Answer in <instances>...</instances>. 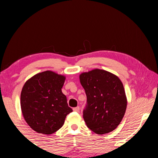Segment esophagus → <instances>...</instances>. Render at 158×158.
Here are the masks:
<instances>
[{
    "label": "esophagus",
    "mask_w": 158,
    "mask_h": 158,
    "mask_svg": "<svg viewBox=\"0 0 158 158\" xmlns=\"http://www.w3.org/2000/svg\"><path fill=\"white\" fill-rule=\"evenodd\" d=\"M79 110H80L79 106H77V107H74V108H73V111H74L79 112Z\"/></svg>",
    "instance_id": "esophagus-1"
}]
</instances>
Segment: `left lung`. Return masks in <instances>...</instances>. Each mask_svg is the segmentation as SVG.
<instances>
[{"label":"left lung","instance_id":"8db88e82","mask_svg":"<svg viewBox=\"0 0 158 158\" xmlns=\"http://www.w3.org/2000/svg\"><path fill=\"white\" fill-rule=\"evenodd\" d=\"M87 97L83 117L87 127L98 135L114 130L121 122L127 107L123 85L115 74L95 69L79 76Z\"/></svg>","mask_w":158,"mask_h":158}]
</instances>
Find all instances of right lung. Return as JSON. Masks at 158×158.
I'll return each instance as SVG.
<instances>
[{"instance_id": "add662e5", "label": "right lung", "mask_w": 158, "mask_h": 158, "mask_svg": "<svg viewBox=\"0 0 158 158\" xmlns=\"http://www.w3.org/2000/svg\"><path fill=\"white\" fill-rule=\"evenodd\" d=\"M65 77L45 71L32 77L21 93V108L26 122L37 133L52 135L63 126L73 111L62 93Z\"/></svg>"}]
</instances>
